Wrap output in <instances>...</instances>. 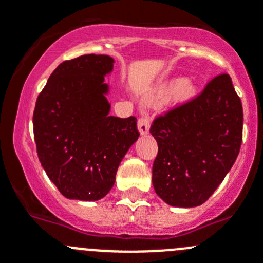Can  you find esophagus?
Returning <instances> with one entry per match:
<instances>
[{"mask_svg":"<svg viewBox=\"0 0 263 263\" xmlns=\"http://www.w3.org/2000/svg\"><path fill=\"white\" fill-rule=\"evenodd\" d=\"M137 127H139V131L141 135L149 134V127H151V122H149V118L141 117L137 123Z\"/></svg>","mask_w":263,"mask_h":263,"instance_id":"34e87169","label":"esophagus"}]
</instances>
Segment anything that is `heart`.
Returning a JSON list of instances; mask_svg holds the SVG:
<instances>
[{
    "label": "heart",
    "instance_id": "1",
    "mask_svg": "<svg viewBox=\"0 0 263 263\" xmlns=\"http://www.w3.org/2000/svg\"><path fill=\"white\" fill-rule=\"evenodd\" d=\"M181 84L182 85V86L181 87V89H179V94H178L179 99H190L195 96V93H196L195 87L190 84H183V80H177V81H174L172 85H170V86H167L166 89H164V90H162V93H167V91L172 90V89H174V87L180 86Z\"/></svg>",
    "mask_w": 263,
    "mask_h": 263
}]
</instances>
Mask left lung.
<instances>
[{
	"mask_svg": "<svg viewBox=\"0 0 263 263\" xmlns=\"http://www.w3.org/2000/svg\"><path fill=\"white\" fill-rule=\"evenodd\" d=\"M242 122L241 99L227 73L156 118L151 126L158 144L152 169L156 194L174 207L203 204L235 164Z\"/></svg>",
	"mask_w": 263,
	"mask_h": 263,
	"instance_id": "left-lung-1",
	"label": "left lung"
}]
</instances>
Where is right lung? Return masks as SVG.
I'll list each match as a JSON object with an SVG mask.
<instances>
[{
    "mask_svg": "<svg viewBox=\"0 0 263 263\" xmlns=\"http://www.w3.org/2000/svg\"><path fill=\"white\" fill-rule=\"evenodd\" d=\"M107 55L63 61L36 99L34 137L40 164L68 199L98 200L115 183L118 166L137 140L135 117H110Z\"/></svg>",
    "mask_w": 263,
    "mask_h": 263,
    "instance_id": "add662e5",
    "label": "right lung"
}]
</instances>
